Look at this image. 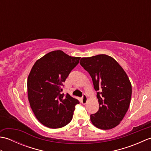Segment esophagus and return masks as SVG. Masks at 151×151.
<instances>
[{"label":"esophagus","mask_w":151,"mask_h":151,"mask_svg":"<svg viewBox=\"0 0 151 151\" xmlns=\"http://www.w3.org/2000/svg\"><path fill=\"white\" fill-rule=\"evenodd\" d=\"M87 102H88V97H87V95H86V94H84V95H83V96H82V104H85L87 103Z\"/></svg>","instance_id":"obj_1"}]
</instances>
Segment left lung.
<instances>
[{"label": "left lung", "instance_id": "1", "mask_svg": "<svg viewBox=\"0 0 151 151\" xmlns=\"http://www.w3.org/2000/svg\"><path fill=\"white\" fill-rule=\"evenodd\" d=\"M80 63L90 75L97 91L99 108L90 115L91 123L100 129H113L123 120L130 103L132 86L127 73L106 54L82 58Z\"/></svg>", "mask_w": 151, "mask_h": 151}]
</instances>
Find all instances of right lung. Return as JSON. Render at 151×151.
Wrapping results in <instances>:
<instances>
[{
	"label": "right lung",
	"mask_w": 151,
	"mask_h": 151,
	"mask_svg": "<svg viewBox=\"0 0 151 151\" xmlns=\"http://www.w3.org/2000/svg\"><path fill=\"white\" fill-rule=\"evenodd\" d=\"M80 59L54 50L37 60L32 68L27 81L28 98L35 116L44 126L59 129L72 120L79 101L61 92L63 83Z\"/></svg>",
	"instance_id": "add662e5"
}]
</instances>
